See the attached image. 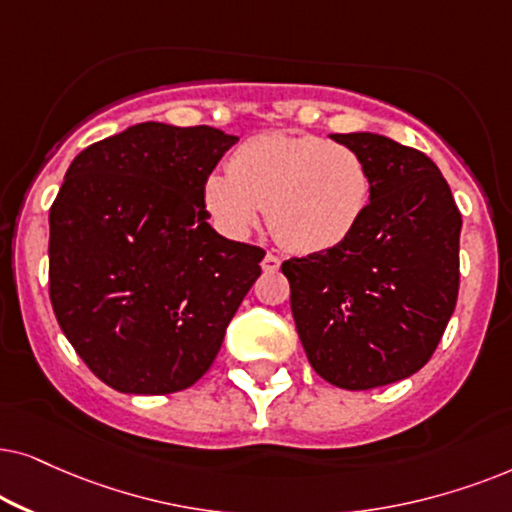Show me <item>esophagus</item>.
Segmentation results:
<instances>
[{
	"instance_id": "34e87169",
	"label": "esophagus",
	"mask_w": 512,
	"mask_h": 512,
	"mask_svg": "<svg viewBox=\"0 0 512 512\" xmlns=\"http://www.w3.org/2000/svg\"><path fill=\"white\" fill-rule=\"evenodd\" d=\"M262 269L264 274H276V271L281 269V257H276L274 252H267V257L262 260Z\"/></svg>"
}]
</instances>
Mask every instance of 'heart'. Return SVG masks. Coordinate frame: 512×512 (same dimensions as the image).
<instances>
[{
	"label": "heart",
	"mask_w": 512,
	"mask_h": 512,
	"mask_svg": "<svg viewBox=\"0 0 512 512\" xmlns=\"http://www.w3.org/2000/svg\"><path fill=\"white\" fill-rule=\"evenodd\" d=\"M372 177L356 149L318 135L269 131L252 135L203 182V201L227 236L243 238L267 220L292 252L342 245L367 213Z\"/></svg>",
	"instance_id": "b5f03b06"
}]
</instances>
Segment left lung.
Returning a JSON list of instances; mask_svg holds the SVG:
<instances>
[{
  "mask_svg": "<svg viewBox=\"0 0 512 512\" xmlns=\"http://www.w3.org/2000/svg\"><path fill=\"white\" fill-rule=\"evenodd\" d=\"M363 156L370 206L337 248L283 262L313 370L346 391L407 379L431 360L459 295L461 213L440 168L377 133H335Z\"/></svg>",
  "mask_w": 512,
  "mask_h": 512,
  "instance_id": "left-lung-1",
  "label": "left lung"
}]
</instances>
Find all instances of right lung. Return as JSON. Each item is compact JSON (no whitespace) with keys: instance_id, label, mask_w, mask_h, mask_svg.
Wrapping results in <instances>:
<instances>
[{"instance_id":"1","label":"right lung","mask_w":512,"mask_h":512,"mask_svg":"<svg viewBox=\"0 0 512 512\" xmlns=\"http://www.w3.org/2000/svg\"><path fill=\"white\" fill-rule=\"evenodd\" d=\"M236 135L147 121L70 163L49 224L60 330L114 391L196 384L262 274L264 250L208 224L203 182Z\"/></svg>"}]
</instances>
